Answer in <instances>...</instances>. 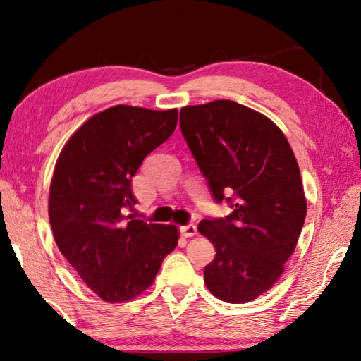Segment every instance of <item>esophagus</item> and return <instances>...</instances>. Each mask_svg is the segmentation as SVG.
<instances>
[{
    "instance_id": "esophagus-1",
    "label": "esophagus",
    "mask_w": 361,
    "mask_h": 361,
    "mask_svg": "<svg viewBox=\"0 0 361 361\" xmlns=\"http://www.w3.org/2000/svg\"><path fill=\"white\" fill-rule=\"evenodd\" d=\"M180 233L185 238H191V236H195L197 233V228H196L195 224H187V226L180 227Z\"/></svg>"
}]
</instances>
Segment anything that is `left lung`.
<instances>
[{"label":"left lung","instance_id":"1","mask_svg":"<svg viewBox=\"0 0 361 361\" xmlns=\"http://www.w3.org/2000/svg\"><path fill=\"white\" fill-rule=\"evenodd\" d=\"M180 131L218 204L233 212L199 222L214 245L204 281L216 298L248 302L283 275L306 219L298 164L270 118L231 100L180 109Z\"/></svg>","mask_w":361,"mask_h":361}]
</instances>
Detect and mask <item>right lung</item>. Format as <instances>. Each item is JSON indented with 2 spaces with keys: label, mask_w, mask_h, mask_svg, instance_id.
Segmentation results:
<instances>
[{
  "label": "right lung",
  "mask_w": 361,
  "mask_h": 361,
  "mask_svg": "<svg viewBox=\"0 0 361 361\" xmlns=\"http://www.w3.org/2000/svg\"><path fill=\"white\" fill-rule=\"evenodd\" d=\"M178 109L117 105L91 117L63 148L49 193V222L61 255L108 302L133 300L153 284L178 245L176 226L135 218L131 178L170 137Z\"/></svg>",
  "instance_id": "obj_1"
}]
</instances>
